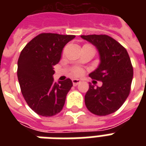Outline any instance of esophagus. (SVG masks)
<instances>
[{"instance_id": "1", "label": "esophagus", "mask_w": 146, "mask_h": 146, "mask_svg": "<svg viewBox=\"0 0 146 146\" xmlns=\"http://www.w3.org/2000/svg\"><path fill=\"white\" fill-rule=\"evenodd\" d=\"M72 82H73V85L76 86L77 84H79L80 83V80L78 79H73L72 80Z\"/></svg>"}]
</instances>
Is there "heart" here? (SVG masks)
<instances>
[{
	"label": "heart",
	"instance_id": "obj_1",
	"mask_svg": "<svg viewBox=\"0 0 146 146\" xmlns=\"http://www.w3.org/2000/svg\"><path fill=\"white\" fill-rule=\"evenodd\" d=\"M83 73V70L82 69H80V68H75V69H73V71H72V75L73 76H80V75H82Z\"/></svg>",
	"mask_w": 146,
	"mask_h": 146
}]
</instances>
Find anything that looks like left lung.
Returning a JSON list of instances; mask_svg holds the SVG:
<instances>
[{"label":"left lung","instance_id":"obj_1","mask_svg":"<svg viewBox=\"0 0 146 146\" xmlns=\"http://www.w3.org/2000/svg\"><path fill=\"white\" fill-rule=\"evenodd\" d=\"M98 48L101 63L89 74L92 79L102 82V87L89 84L84 96L86 107L97 116L116 112L126 101L131 92L133 66L124 47L106 34L81 35Z\"/></svg>","mask_w":146,"mask_h":146}]
</instances>
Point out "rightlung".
Returning <instances> with one entry per match:
<instances>
[{
  "instance_id": "1",
  "label": "right lung",
  "mask_w": 146,
  "mask_h": 146,
  "mask_svg": "<svg viewBox=\"0 0 146 146\" xmlns=\"http://www.w3.org/2000/svg\"><path fill=\"white\" fill-rule=\"evenodd\" d=\"M74 35L42 33L22 50L18 60L17 76L24 99L42 116H53L65 104L73 87L70 79L54 83V66L60 61L62 51Z\"/></svg>"
}]
</instances>
